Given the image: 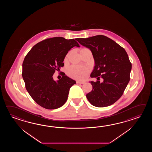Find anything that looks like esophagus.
Masks as SVG:
<instances>
[{"label": "esophagus", "mask_w": 152, "mask_h": 152, "mask_svg": "<svg viewBox=\"0 0 152 152\" xmlns=\"http://www.w3.org/2000/svg\"><path fill=\"white\" fill-rule=\"evenodd\" d=\"M76 83H77V84H83L85 83V82H84V81H77Z\"/></svg>", "instance_id": "34e87169"}]
</instances>
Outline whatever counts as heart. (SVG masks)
Here are the masks:
<instances>
[{
	"mask_svg": "<svg viewBox=\"0 0 152 152\" xmlns=\"http://www.w3.org/2000/svg\"><path fill=\"white\" fill-rule=\"evenodd\" d=\"M89 70L90 69L87 67L72 65L68 68L67 72L71 77L79 80H83L86 77Z\"/></svg>",
	"mask_w": 152,
	"mask_h": 152,
	"instance_id": "1",
	"label": "heart"
}]
</instances>
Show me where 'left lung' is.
Segmentation results:
<instances>
[{
  "instance_id": "left-lung-1",
  "label": "left lung",
  "mask_w": 152,
  "mask_h": 152,
  "mask_svg": "<svg viewBox=\"0 0 152 152\" xmlns=\"http://www.w3.org/2000/svg\"><path fill=\"white\" fill-rule=\"evenodd\" d=\"M75 39L90 49L95 62L90 77L98 80L90 81L92 90L86 94L87 99L99 107L113 104L122 96L130 80L132 64L126 51L105 36ZM100 78L104 79L103 83L99 81Z\"/></svg>"
}]
</instances>
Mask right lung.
<instances>
[{"label": "right lung", "instance_id": "1", "mask_svg": "<svg viewBox=\"0 0 152 152\" xmlns=\"http://www.w3.org/2000/svg\"><path fill=\"white\" fill-rule=\"evenodd\" d=\"M75 46L80 47L75 39L55 37L39 42L26 55L22 64L23 80L29 94L41 107L56 109L67 100L75 81L64 73L56 81L53 75L64 66L66 55Z\"/></svg>", "mask_w": 152, "mask_h": 152}]
</instances>
